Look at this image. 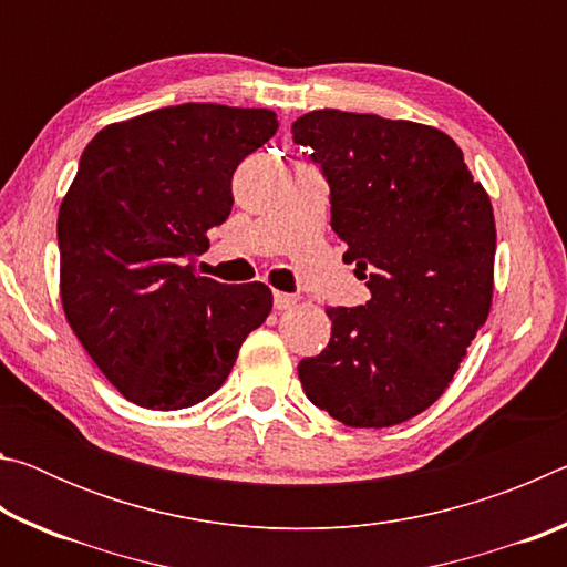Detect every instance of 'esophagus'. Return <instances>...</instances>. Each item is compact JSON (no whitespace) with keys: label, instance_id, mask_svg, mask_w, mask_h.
Here are the masks:
<instances>
[{"label":"esophagus","instance_id":"1","mask_svg":"<svg viewBox=\"0 0 567 567\" xmlns=\"http://www.w3.org/2000/svg\"><path fill=\"white\" fill-rule=\"evenodd\" d=\"M297 302H300V297L297 295L275 292V310H290V307H295Z\"/></svg>","mask_w":567,"mask_h":567}]
</instances>
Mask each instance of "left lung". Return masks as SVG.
I'll return each mask as SVG.
<instances>
[{
    "label": "left lung",
    "mask_w": 567,
    "mask_h": 567,
    "mask_svg": "<svg viewBox=\"0 0 567 567\" xmlns=\"http://www.w3.org/2000/svg\"><path fill=\"white\" fill-rule=\"evenodd\" d=\"M292 140L330 185L332 229L370 300L328 307L332 338L297 364L348 427H392L447 390L493 302L495 217L463 150L420 122L307 112Z\"/></svg>",
    "instance_id": "obj_1"
}]
</instances>
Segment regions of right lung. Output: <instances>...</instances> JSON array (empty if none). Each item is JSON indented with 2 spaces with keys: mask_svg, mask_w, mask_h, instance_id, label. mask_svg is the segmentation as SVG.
<instances>
[{
  "mask_svg": "<svg viewBox=\"0 0 567 567\" xmlns=\"http://www.w3.org/2000/svg\"><path fill=\"white\" fill-rule=\"evenodd\" d=\"M275 132L270 110L187 102L107 124L84 147L56 219L60 297L134 405L203 402L270 315V287L203 277L195 257L229 217L237 165Z\"/></svg>",
  "mask_w": 567,
  "mask_h": 567,
  "instance_id": "1",
  "label": "right lung"
}]
</instances>
